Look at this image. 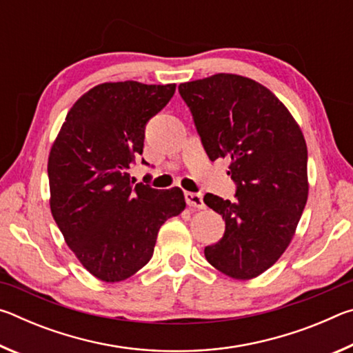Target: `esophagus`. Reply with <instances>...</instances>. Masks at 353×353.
<instances>
[{"mask_svg":"<svg viewBox=\"0 0 353 353\" xmlns=\"http://www.w3.org/2000/svg\"><path fill=\"white\" fill-rule=\"evenodd\" d=\"M185 201H187V205L188 207H193V208H205L204 204V198H202V194L199 193H185Z\"/></svg>","mask_w":353,"mask_h":353,"instance_id":"obj_1","label":"esophagus"}]
</instances>
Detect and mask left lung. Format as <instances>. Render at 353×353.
I'll return each instance as SVG.
<instances>
[{
  "mask_svg": "<svg viewBox=\"0 0 353 353\" xmlns=\"http://www.w3.org/2000/svg\"><path fill=\"white\" fill-rule=\"evenodd\" d=\"M208 159L227 157L235 202L207 193L205 204L225 221L207 261L236 280L254 279L276 263L294 236L308 198L307 143L276 94L249 77L219 73L185 82Z\"/></svg>",
  "mask_w": 353,
  "mask_h": 353,
  "instance_id": "1",
  "label": "left lung"
}]
</instances>
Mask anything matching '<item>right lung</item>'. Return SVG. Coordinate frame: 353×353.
Returning a JSON list of instances; mask_svg holds the SVG:
<instances>
[{
	"mask_svg": "<svg viewBox=\"0 0 353 353\" xmlns=\"http://www.w3.org/2000/svg\"><path fill=\"white\" fill-rule=\"evenodd\" d=\"M174 92L176 83H99L71 107L51 146L52 218L82 266L103 282L140 271L160 225L185 208L181 188L155 190L128 172L143 152L146 123Z\"/></svg>",
	"mask_w": 353,
	"mask_h": 353,
	"instance_id": "add662e5",
	"label": "right lung"
}]
</instances>
